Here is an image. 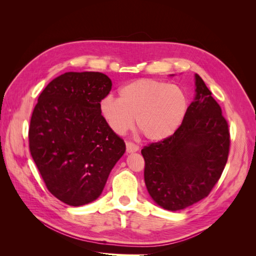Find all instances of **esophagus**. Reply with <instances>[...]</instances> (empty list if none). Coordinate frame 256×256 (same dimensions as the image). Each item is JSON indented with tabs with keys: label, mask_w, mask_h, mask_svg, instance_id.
Instances as JSON below:
<instances>
[{
	"label": "esophagus",
	"mask_w": 256,
	"mask_h": 256,
	"mask_svg": "<svg viewBox=\"0 0 256 256\" xmlns=\"http://www.w3.org/2000/svg\"><path fill=\"white\" fill-rule=\"evenodd\" d=\"M138 148H140V147H138L136 144H134L132 142H127L126 143V150H127V152H136L138 150Z\"/></svg>",
	"instance_id": "1"
}]
</instances>
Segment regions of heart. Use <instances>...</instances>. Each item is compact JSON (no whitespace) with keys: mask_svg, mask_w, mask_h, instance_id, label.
Here are the masks:
<instances>
[{"mask_svg":"<svg viewBox=\"0 0 256 256\" xmlns=\"http://www.w3.org/2000/svg\"><path fill=\"white\" fill-rule=\"evenodd\" d=\"M120 99L104 98L100 113L115 134H122L134 125L150 142L173 136L188 111V98L182 88L154 79H138L120 88Z\"/></svg>","mask_w":256,"mask_h":256,"instance_id":"heart-1","label":"heart"}]
</instances>
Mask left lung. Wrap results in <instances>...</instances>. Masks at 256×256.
Returning a JSON list of instances; mask_svg holds the SVG:
<instances>
[{
    "mask_svg": "<svg viewBox=\"0 0 256 256\" xmlns=\"http://www.w3.org/2000/svg\"><path fill=\"white\" fill-rule=\"evenodd\" d=\"M230 142L221 108L196 74V97L180 127L141 150L145 184L154 203L176 212L205 198L220 180Z\"/></svg>",
    "mask_w": 256,
    "mask_h": 256,
    "instance_id": "obj_1",
    "label": "left lung"
}]
</instances>
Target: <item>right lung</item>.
Returning <instances> with one entry per match:
<instances>
[{
	"label": "right lung",
	"mask_w": 256,
	"mask_h": 256,
	"mask_svg": "<svg viewBox=\"0 0 256 256\" xmlns=\"http://www.w3.org/2000/svg\"><path fill=\"white\" fill-rule=\"evenodd\" d=\"M111 88L102 72H65L46 86L34 108L30 154L48 190L67 205L98 198L126 150L99 109Z\"/></svg>",
	"instance_id": "1"
}]
</instances>
